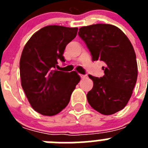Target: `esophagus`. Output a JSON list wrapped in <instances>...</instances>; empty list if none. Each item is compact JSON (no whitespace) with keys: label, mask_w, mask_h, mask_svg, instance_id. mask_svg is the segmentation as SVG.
<instances>
[{"label":"esophagus","mask_w":148,"mask_h":148,"mask_svg":"<svg viewBox=\"0 0 148 148\" xmlns=\"http://www.w3.org/2000/svg\"><path fill=\"white\" fill-rule=\"evenodd\" d=\"M79 75H80V77H81V78H82V79H84V78H86V75H82V74H79Z\"/></svg>","instance_id":"esophagus-1"}]
</instances>
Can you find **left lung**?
<instances>
[{
	"label": "left lung",
	"mask_w": 148,
	"mask_h": 148,
	"mask_svg": "<svg viewBox=\"0 0 148 148\" xmlns=\"http://www.w3.org/2000/svg\"><path fill=\"white\" fill-rule=\"evenodd\" d=\"M78 35L85 42L92 61L104 62V75H89L93 87L87 95L90 105L103 115L119 112L127 104L138 75L136 57L133 45L116 26L97 23L82 27Z\"/></svg>",
	"instance_id": "1"
}]
</instances>
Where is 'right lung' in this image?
Masks as SVG:
<instances>
[{"instance_id":"obj_1","label":"right lung","mask_w":148,"mask_h":148,"mask_svg":"<svg viewBox=\"0 0 148 148\" xmlns=\"http://www.w3.org/2000/svg\"><path fill=\"white\" fill-rule=\"evenodd\" d=\"M77 32V27L47 26L34 33L24 46L20 59L21 86L30 105L40 114L59 113L80 82L75 71L56 70L58 61H65L64 51Z\"/></svg>"}]
</instances>
